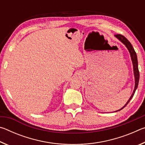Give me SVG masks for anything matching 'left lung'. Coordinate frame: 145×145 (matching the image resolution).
<instances>
[{
    "label": "left lung",
    "instance_id": "left-lung-1",
    "mask_svg": "<svg viewBox=\"0 0 145 145\" xmlns=\"http://www.w3.org/2000/svg\"><path fill=\"white\" fill-rule=\"evenodd\" d=\"M114 36L118 39V40L121 41L123 44H124L125 46L128 49L129 52L130 53V55H131L132 65H133L134 75V78H135V86H134V89L133 91V93H132L131 97H130V99H129L128 101L127 102L125 105L123 107H121V109L114 111V112H117L123 109V108L125 107L127 104H128V103L130 102V100L132 99V97H133L134 93L136 92V90L137 88V86H138V83H139V69H138V62H137V54L136 52H135L133 46H132V45H131V43H130V41L127 40L125 36L121 35V34H116V35H114Z\"/></svg>",
    "mask_w": 145,
    "mask_h": 145
}]
</instances>
